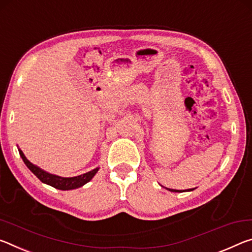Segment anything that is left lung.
I'll return each instance as SVG.
<instances>
[{
  "label": "left lung",
  "instance_id": "obj_1",
  "mask_svg": "<svg viewBox=\"0 0 252 252\" xmlns=\"http://www.w3.org/2000/svg\"><path fill=\"white\" fill-rule=\"evenodd\" d=\"M170 189V191H172V192H183V191H179V189Z\"/></svg>",
  "mask_w": 252,
  "mask_h": 252
}]
</instances>
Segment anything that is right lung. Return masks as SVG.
Segmentation results:
<instances>
[{
    "label": "right lung",
    "mask_w": 252,
    "mask_h": 252,
    "mask_svg": "<svg viewBox=\"0 0 252 252\" xmlns=\"http://www.w3.org/2000/svg\"><path fill=\"white\" fill-rule=\"evenodd\" d=\"M19 153L21 155V158L23 159V162L26 163L29 170H30L33 174H34L38 179L45 184L51 185V187L59 189H77L80 188L82 185L89 182L90 180L93 179L94 175L96 174L98 168H94V170L90 171L88 173H85V174L79 175V176H75V177H60L57 175H52L49 174V173L44 172L39 168L35 165H33L30 160H28L26 156L22 153L21 150H19Z\"/></svg>",
    "instance_id": "add662e5"
}]
</instances>
